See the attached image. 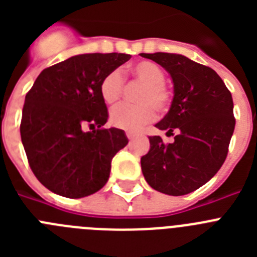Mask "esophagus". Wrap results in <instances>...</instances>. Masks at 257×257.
I'll return each mask as SVG.
<instances>
[{
    "mask_svg": "<svg viewBox=\"0 0 257 257\" xmlns=\"http://www.w3.org/2000/svg\"><path fill=\"white\" fill-rule=\"evenodd\" d=\"M126 136H127V138H128V139H130V140H133V139H135L136 136H138V134L133 133V131H126Z\"/></svg>",
    "mask_w": 257,
    "mask_h": 257,
    "instance_id": "1",
    "label": "esophagus"
}]
</instances>
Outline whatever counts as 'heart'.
Returning <instances> with one entry per match:
<instances>
[{"mask_svg":"<svg viewBox=\"0 0 257 257\" xmlns=\"http://www.w3.org/2000/svg\"><path fill=\"white\" fill-rule=\"evenodd\" d=\"M128 73L143 85L136 101L139 104H119L110 112V123L122 130L136 131L156 117V110L165 112L171 101V94L166 87L165 72L160 65L143 60L128 68ZM123 78L118 70L106 73L101 79L99 91L106 104H113L121 97Z\"/></svg>","mask_w":257,"mask_h":257,"instance_id":"b5f03b06","label":"heart"}]
</instances>
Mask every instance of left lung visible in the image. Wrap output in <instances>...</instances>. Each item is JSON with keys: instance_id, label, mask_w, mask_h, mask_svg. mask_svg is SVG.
<instances>
[{"instance_id": "obj_1", "label": "left lung", "mask_w": 257, "mask_h": 257, "mask_svg": "<svg viewBox=\"0 0 257 257\" xmlns=\"http://www.w3.org/2000/svg\"><path fill=\"white\" fill-rule=\"evenodd\" d=\"M165 68L174 83L169 113L156 124L174 142L149 136L142 171L153 189L184 196L213 178L228 154L234 131L231 94L211 68L180 54H140Z\"/></svg>"}]
</instances>
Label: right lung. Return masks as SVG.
I'll list each match as a JSON object with an SVG mask.
<instances>
[{"mask_svg": "<svg viewBox=\"0 0 257 257\" xmlns=\"http://www.w3.org/2000/svg\"><path fill=\"white\" fill-rule=\"evenodd\" d=\"M130 58L117 52L72 56L42 70L27 94L23 147L36 178L52 193L82 198L108 181L112 158L128 139L123 130L103 128L108 109L99 86Z\"/></svg>", "mask_w": 257, "mask_h": 257, "instance_id": "add662e5", "label": "right lung"}]
</instances>
